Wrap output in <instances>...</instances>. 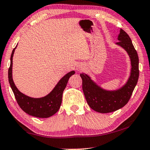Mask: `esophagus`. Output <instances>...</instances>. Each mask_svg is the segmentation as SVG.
Instances as JSON below:
<instances>
[{
	"label": "esophagus",
	"instance_id": "obj_1",
	"mask_svg": "<svg viewBox=\"0 0 150 150\" xmlns=\"http://www.w3.org/2000/svg\"><path fill=\"white\" fill-rule=\"evenodd\" d=\"M83 65H78L77 67V71H81V70H83Z\"/></svg>",
	"mask_w": 150,
	"mask_h": 150
}]
</instances>
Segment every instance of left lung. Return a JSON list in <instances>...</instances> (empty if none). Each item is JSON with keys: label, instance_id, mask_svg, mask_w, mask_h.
Wrapping results in <instances>:
<instances>
[{"label": "left lung", "instance_id": "1", "mask_svg": "<svg viewBox=\"0 0 150 150\" xmlns=\"http://www.w3.org/2000/svg\"><path fill=\"white\" fill-rule=\"evenodd\" d=\"M116 45L124 49L129 56L131 73L127 81L117 90L108 91L97 85L89 75L81 73L82 88L88 105L97 112L107 113L118 110L129 101L139 78V58L132 40L121 28Z\"/></svg>", "mask_w": 150, "mask_h": 150}]
</instances>
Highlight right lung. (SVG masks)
I'll use <instances>...</instances> for the list:
<instances>
[{"label":"right lung","instance_id":"obj_1","mask_svg":"<svg viewBox=\"0 0 150 150\" xmlns=\"http://www.w3.org/2000/svg\"><path fill=\"white\" fill-rule=\"evenodd\" d=\"M16 47L13 50L11 56V65L8 69V77L11 87L15 95V99L20 108L28 115L39 118H47L53 115L59 111L62 102L64 89L71 75L75 74V71L63 76L54 87V89L47 95L41 98H33L21 93L16 88L13 79V57Z\"/></svg>","mask_w":150,"mask_h":150}]
</instances>
